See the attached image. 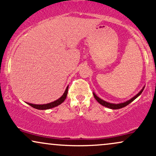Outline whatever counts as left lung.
I'll list each match as a JSON object with an SVG mask.
<instances>
[{
    "mask_svg": "<svg viewBox=\"0 0 156 156\" xmlns=\"http://www.w3.org/2000/svg\"><path fill=\"white\" fill-rule=\"evenodd\" d=\"M143 90H144V88L141 89V90L139 93H138L136 95L134 96L133 98H131V99L129 100V101L125 102V103H119V104H113V103H108V102H105L104 101H103V100H101V98H98V97L97 96L96 94H94V93H93V94H94V98H95V99L97 100V101H98V103H100V104H101L102 105H103V106H105V107H107V108H112V109H119V108H123V107L126 106V105H128V104H130V103H131L132 101H133L134 100L136 99V98H138V97L140 95V94H141V92H143Z\"/></svg>",
    "mask_w": 156,
    "mask_h": 156,
    "instance_id": "left-lung-1",
    "label": "left lung"
}]
</instances>
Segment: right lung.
<instances>
[{"instance_id": "right-lung-1", "label": "right lung", "mask_w": 156, "mask_h": 156, "mask_svg": "<svg viewBox=\"0 0 156 156\" xmlns=\"http://www.w3.org/2000/svg\"><path fill=\"white\" fill-rule=\"evenodd\" d=\"M67 92H68V87H67V89H66L65 92H64L63 95L54 102H52V103H48V104H44V105H35V104H32V103H28V104L31 105V106L33 107V108L39 109V110H45V109L54 108V107L58 106V105L62 104V103H63L64 100H65L66 98H67Z\"/></svg>"}]
</instances>
